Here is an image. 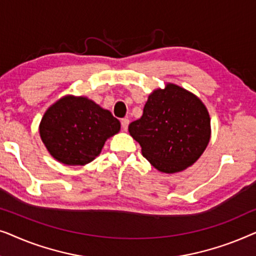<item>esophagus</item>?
Instances as JSON below:
<instances>
[{
  "label": "esophagus",
  "instance_id": "obj_1",
  "mask_svg": "<svg viewBox=\"0 0 256 256\" xmlns=\"http://www.w3.org/2000/svg\"><path fill=\"white\" fill-rule=\"evenodd\" d=\"M128 126H129V120H128V118H122V120H121V127H122V130H124V132H127Z\"/></svg>",
  "mask_w": 256,
  "mask_h": 256
}]
</instances>
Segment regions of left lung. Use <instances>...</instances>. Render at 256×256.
Listing matches in <instances>:
<instances>
[{"label":"left lung","mask_w":256,"mask_h":256,"mask_svg":"<svg viewBox=\"0 0 256 256\" xmlns=\"http://www.w3.org/2000/svg\"><path fill=\"white\" fill-rule=\"evenodd\" d=\"M142 155L160 172H180L202 155L211 138L204 102L190 90L166 82L149 94L142 116L128 127Z\"/></svg>","instance_id":"obj_1"}]
</instances>
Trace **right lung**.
Returning a JSON list of instances; mask_svg holds the SVG:
<instances>
[{
	"instance_id": "right-lung-1",
	"label": "right lung",
	"mask_w": 256,
	"mask_h": 256,
	"mask_svg": "<svg viewBox=\"0 0 256 256\" xmlns=\"http://www.w3.org/2000/svg\"><path fill=\"white\" fill-rule=\"evenodd\" d=\"M121 124L87 96H65L45 110L40 135L45 148L66 166H85L100 155Z\"/></svg>"
}]
</instances>
